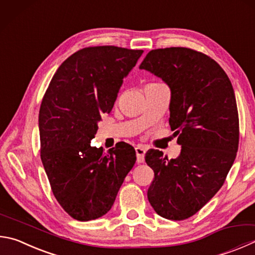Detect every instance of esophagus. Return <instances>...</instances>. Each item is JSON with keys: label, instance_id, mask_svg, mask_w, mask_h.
Instances as JSON below:
<instances>
[{"label": "esophagus", "instance_id": "34e87169", "mask_svg": "<svg viewBox=\"0 0 255 255\" xmlns=\"http://www.w3.org/2000/svg\"><path fill=\"white\" fill-rule=\"evenodd\" d=\"M135 150H136L138 163H143V160H145V154H146L145 148H143L142 146H137L135 148Z\"/></svg>", "mask_w": 255, "mask_h": 255}]
</instances>
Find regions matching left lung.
<instances>
[{"instance_id": "1", "label": "left lung", "mask_w": 255, "mask_h": 255, "mask_svg": "<svg viewBox=\"0 0 255 255\" xmlns=\"http://www.w3.org/2000/svg\"><path fill=\"white\" fill-rule=\"evenodd\" d=\"M139 69L169 87V125L182 146L174 159L157 149L146 152L155 173L148 201L161 217L188 219L219 192L237 157L239 115L232 83L216 61L187 48L151 50Z\"/></svg>"}]
</instances>
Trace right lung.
Segmentation results:
<instances>
[{
  "instance_id": "obj_1",
  "label": "right lung",
  "mask_w": 255,
  "mask_h": 255,
  "mask_svg": "<svg viewBox=\"0 0 255 255\" xmlns=\"http://www.w3.org/2000/svg\"><path fill=\"white\" fill-rule=\"evenodd\" d=\"M142 52L113 45L81 49L58 68L45 91L39 113L41 160L54 197L78 221L105 215L135 165L130 145L105 152L90 142Z\"/></svg>"
}]
</instances>
